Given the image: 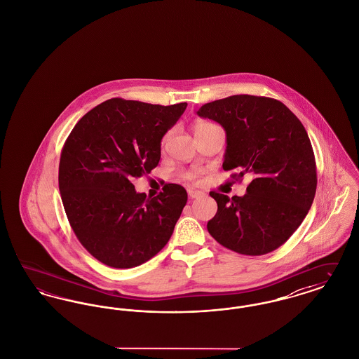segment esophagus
<instances>
[{
    "mask_svg": "<svg viewBox=\"0 0 359 359\" xmlns=\"http://www.w3.org/2000/svg\"><path fill=\"white\" fill-rule=\"evenodd\" d=\"M202 195H203V192H201V191L188 189V196H189V199H196V198H199V196H202Z\"/></svg>",
    "mask_w": 359,
    "mask_h": 359,
    "instance_id": "obj_1",
    "label": "esophagus"
}]
</instances>
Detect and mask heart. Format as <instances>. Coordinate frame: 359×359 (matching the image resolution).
I'll list each match as a JSON object with an SVG mask.
<instances>
[{"instance_id": "1", "label": "heart", "mask_w": 359, "mask_h": 359, "mask_svg": "<svg viewBox=\"0 0 359 359\" xmlns=\"http://www.w3.org/2000/svg\"><path fill=\"white\" fill-rule=\"evenodd\" d=\"M208 126H212V123H210V122H205V121H199V122H196L195 125H194V132L195 133H199L201 130H203V129H205V128H208ZM167 138H168V135H165L164 136V138H163V145L167 142ZM183 179L184 180H188V182H195L196 180V177H198V172H192V171H187V172H183Z\"/></svg>"}]
</instances>
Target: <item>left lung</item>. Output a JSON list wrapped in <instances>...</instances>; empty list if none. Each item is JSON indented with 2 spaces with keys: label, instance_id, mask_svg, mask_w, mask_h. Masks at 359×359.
<instances>
[{
  "label": "left lung",
  "instance_id": "obj_1",
  "mask_svg": "<svg viewBox=\"0 0 359 359\" xmlns=\"http://www.w3.org/2000/svg\"><path fill=\"white\" fill-rule=\"evenodd\" d=\"M198 116L226 132L223 170L252 177L243 196L210 192L218 211L208 233L239 255L273 252L302 224L316 192V163L303 123L284 103L248 94L205 103Z\"/></svg>",
  "mask_w": 359,
  "mask_h": 359
}]
</instances>
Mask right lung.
Listing matches in <instances>:
<instances>
[{
	"label": "right lung",
	"mask_w": 359,
	"mask_h": 359,
	"mask_svg": "<svg viewBox=\"0 0 359 359\" xmlns=\"http://www.w3.org/2000/svg\"><path fill=\"white\" fill-rule=\"evenodd\" d=\"M186 107L111 98L78 121L66 140L59 163L62 202L76 238L104 265L138 266L171 238L187 191L170 183L147 199L132 182L157 167L161 138Z\"/></svg>",
	"instance_id": "obj_1"
}]
</instances>
